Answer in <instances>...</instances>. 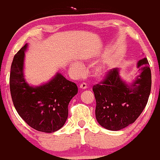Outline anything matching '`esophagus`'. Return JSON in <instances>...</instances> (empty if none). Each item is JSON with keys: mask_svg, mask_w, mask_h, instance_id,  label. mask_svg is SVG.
<instances>
[{"mask_svg": "<svg viewBox=\"0 0 160 160\" xmlns=\"http://www.w3.org/2000/svg\"><path fill=\"white\" fill-rule=\"evenodd\" d=\"M79 88L81 89H85L87 88V85L86 83H85V82H83V83H82L81 85H79Z\"/></svg>", "mask_w": 160, "mask_h": 160, "instance_id": "1", "label": "esophagus"}]
</instances>
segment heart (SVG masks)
<instances>
[{
	"label": "heart",
	"instance_id": "heart-1",
	"mask_svg": "<svg viewBox=\"0 0 160 160\" xmlns=\"http://www.w3.org/2000/svg\"><path fill=\"white\" fill-rule=\"evenodd\" d=\"M74 67H75V71H76L78 73H81L82 72V70H83V68H82V65H80L79 63H75V64L74 65ZM105 72L106 71L104 67L99 66L94 69V75H95V76L97 77H101L104 75Z\"/></svg>",
	"mask_w": 160,
	"mask_h": 160
}]
</instances>
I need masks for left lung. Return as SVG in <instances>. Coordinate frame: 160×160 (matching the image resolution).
Instances as JSON below:
<instances>
[{
    "mask_svg": "<svg viewBox=\"0 0 160 160\" xmlns=\"http://www.w3.org/2000/svg\"><path fill=\"white\" fill-rule=\"evenodd\" d=\"M147 58L139 60L141 74L131 86L119 76V70L108 71L101 82L93 86L96 100L95 116L101 126L119 130L131 124L145 108L151 91V71Z\"/></svg>",
    "mask_w": 160,
    "mask_h": 160,
    "instance_id": "left-lung-1",
    "label": "left lung"
}]
</instances>
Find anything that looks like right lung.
<instances>
[{"label": "right lung", "instance_id": "obj_1", "mask_svg": "<svg viewBox=\"0 0 160 160\" xmlns=\"http://www.w3.org/2000/svg\"><path fill=\"white\" fill-rule=\"evenodd\" d=\"M22 47L13 57L10 75V90L15 109L32 128L52 133L62 128L68 118V105L78 93L76 84L60 73L48 83L33 88L23 77L24 51Z\"/></svg>", "mask_w": 160, "mask_h": 160}]
</instances>
